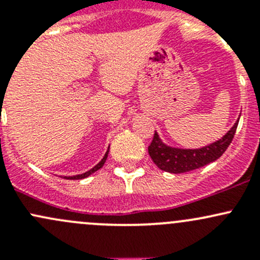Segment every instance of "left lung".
Wrapping results in <instances>:
<instances>
[{
    "label": "left lung",
    "instance_id": "obj_1",
    "mask_svg": "<svg viewBox=\"0 0 260 260\" xmlns=\"http://www.w3.org/2000/svg\"><path fill=\"white\" fill-rule=\"evenodd\" d=\"M238 123L239 120L233 125L232 129L221 140L199 149L172 148V147L164 145L158 138V135L154 132L153 140L148 146V153L156 166L166 172L182 174V172L193 171V170L206 166L210 162L216 161L220 156H222L234 138Z\"/></svg>",
    "mask_w": 260,
    "mask_h": 260
}]
</instances>
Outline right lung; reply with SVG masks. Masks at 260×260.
<instances>
[{
  "instance_id": "1",
  "label": "right lung",
  "mask_w": 260,
  "mask_h": 260,
  "mask_svg": "<svg viewBox=\"0 0 260 260\" xmlns=\"http://www.w3.org/2000/svg\"><path fill=\"white\" fill-rule=\"evenodd\" d=\"M108 152H109V148H108V151L106 152V154H104V157H103V158H102V161L99 162L98 165H95V166H94L93 169H91V170H89V171L84 172V174H81V175H77V176H69V177H65V179H68V180H79V179H85V177H88L89 175L94 174V172H95V171H98L99 169H102V167H103L104 162H106L107 157H108Z\"/></svg>"
}]
</instances>
